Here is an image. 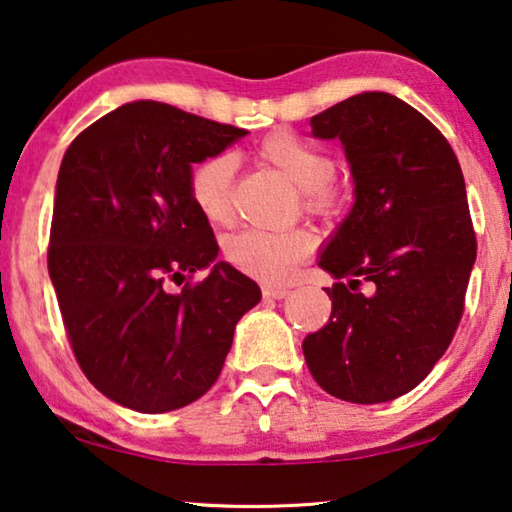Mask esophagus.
Masks as SVG:
<instances>
[{
	"label": "esophagus",
	"mask_w": 512,
	"mask_h": 512,
	"mask_svg": "<svg viewBox=\"0 0 512 512\" xmlns=\"http://www.w3.org/2000/svg\"><path fill=\"white\" fill-rule=\"evenodd\" d=\"M286 295H288V288H272V286L263 288V298L265 300H284Z\"/></svg>",
	"instance_id": "1"
}]
</instances>
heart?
<instances>
[{"label":"heart","instance_id":"obj_1","mask_svg":"<svg viewBox=\"0 0 512 512\" xmlns=\"http://www.w3.org/2000/svg\"><path fill=\"white\" fill-rule=\"evenodd\" d=\"M261 157L279 168L300 191H305V207L316 214H332L344 203L342 189L332 182L335 164L330 154L318 150L293 133H272L261 143ZM238 157L233 152H217L191 168L189 194L198 212L212 224H228L233 217V184ZM314 249V235L307 228L265 231L244 228L228 235L224 256L235 270L249 274L263 284H284L293 268Z\"/></svg>","mask_w":512,"mask_h":512}]
</instances>
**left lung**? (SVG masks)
Here are the masks:
<instances>
[{"mask_svg":"<svg viewBox=\"0 0 512 512\" xmlns=\"http://www.w3.org/2000/svg\"><path fill=\"white\" fill-rule=\"evenodd\" d=\"M311 136L342 143L353 207L318 251L337 284L302 353L332 397L390 402L432 372L462 318L476 263L462 168L441 131L388 92L314 115Z\"/></svg>","mask_w":512,"mask_h":512,"instance_id":"obj_1","label":"left lung"}]
</instances>
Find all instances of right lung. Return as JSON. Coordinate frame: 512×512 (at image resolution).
<instances>
[{"label":"right lung","instance_id":"obj_1","mask_svg":"<svg viewBox=\"0 0 512 512\" xmlns=\"http://www.w3.org/2000/svg\"><path fill=\"white\" fill-rule=\"evenodd\" d=\"M247 131L131 101L73 140L59 166L48 272L76 360L140 413L182 409L219 379L261 288L231 263L189 194L191 166ZM208 270L180 294L165 284Z\"/></svg>","mask_w":512,"mask_h":512}]
</instances>
